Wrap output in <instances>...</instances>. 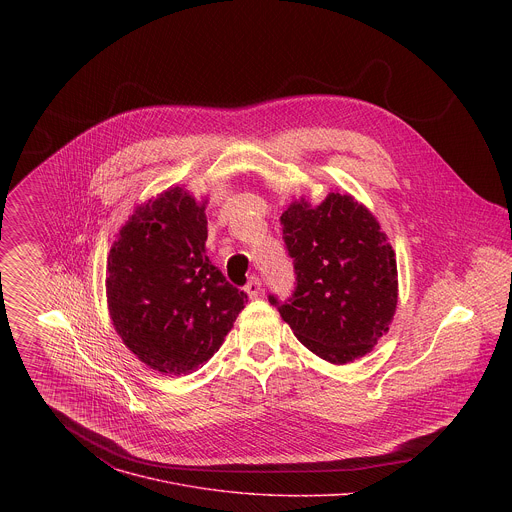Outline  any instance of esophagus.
Here are the masks:
<instances>
[{
    "mask_svg": "<svg viewBox=\"0 0 512 512\" xmlns=\"http://www.w3.org/2000/svg\"><path fill=\"white\" fill-rule=\"evenodd\" d=\"M262 292V284H260V280L258 278H252L248 284H246V293H248V297L250 299H256L258 295Z\"/></svg>",
    "mask_w": 512,
    "mask_h": 512,
    "instance_id": "obj_1",
    "label": "esophagus"
}]
</instances>
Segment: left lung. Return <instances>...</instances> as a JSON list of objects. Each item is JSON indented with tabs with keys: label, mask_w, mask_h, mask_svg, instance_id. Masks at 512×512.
I'll list each match as a JSON object with an SVG mask.
<instances>
[{
	"label": "left lung",
	"mask_w": 512,
	"mask_h": 512,
	"mask_svg": "<svg viewBox=\"0 0 512 512\" xmlns=\"http://www.w3.org/2000/svg\"><path fill=\"white\" fill-rule=\"evenodd\" d=\"M295 292L270 295L303 347L331 365L353 363L388 333L398 303L396 254L380 222L349 193L319 205L293 199L282 215Z\"/></svg>",
	"instance_id": "1"
}]
</instances>
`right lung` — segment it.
I'll return each instance as SVG.
<instances>
[{"label":"right lung","mask_w":512,"mask_h":512,"mask_svg":"<svg viewBox=\"0 0 512 512\" xmlns=\"http://www.w3.org/2000/svg\"><path fill=\"white\" fill-rule=\"evenodd\" d=\"M207 203L169 187L134 209L108 254L112 325L122 343L161 374L205 365L248 303L205 254Z\"/></svg>","instance_id":"add662e5"}]
</instances>
